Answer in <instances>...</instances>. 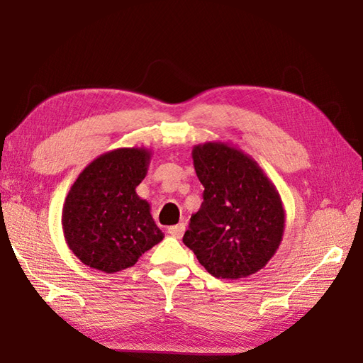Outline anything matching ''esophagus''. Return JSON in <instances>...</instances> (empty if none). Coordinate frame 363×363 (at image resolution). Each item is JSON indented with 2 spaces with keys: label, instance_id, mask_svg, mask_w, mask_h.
Here are the masks:
<instances>
[{
  "label": "esophagus",
  "instance_id": "34e87169",
  "mask_svg": "<svg viewBox=\"0 0 363 363\" xmlns=\"http://www.w3.org/2000/svg\"><path fill=\"white\" fill-rule=\"evenodd\" d=\"M184 233H186V223H179V225L168 228V234L174 238H181L184 235Z\"/></svg>",
  "mask_w": 363,
  "mask_h": 363
}]
</instances>
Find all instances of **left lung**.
I'll return each instance as SVG.
<instances>
[{"label": "left lung", "instance_id": "left-lung-1", "mask_svg": "<svg viewBox=\"0 0 363 363\" xmlns=\"http://www.w3.org/2000/svg\"><path fill=\"white\" fill-rule=\"evenodd\" d=\"M191 159L204 201L191 215L182 242L215 277L257 273L282 242L279 191L256 160L228 142L195 145Z\"/></svg>", "mask_w": 363, "mask_h": 363}]
</instances>
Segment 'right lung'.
Instances as JSON below:
<instances>
[{
  "mask_svg": "<svg viewBox=\"0 0 363 363\" xmlns=\"http://www.w3.org/2000/svg\"><path fill=\"white\" fill-rule=\"evenodd\" d=\"M151 156L143 146L107 151L91 160L68 190L64 237L84 265L121 272L164 238L150 203L135 191L148 173Z\"/></svg>",
  "mask_w": 363,
  "mask_h": 363,
  "instance_id": "1",
  "label": "right lung"
}]
</instances>
